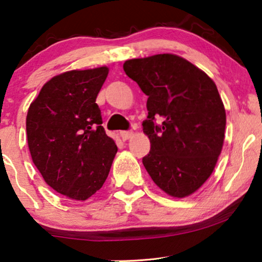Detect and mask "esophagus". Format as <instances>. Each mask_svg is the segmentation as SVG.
Masks as SVG:
<instances>
[{
    "label": "esophagus",
    "mask_w": 262,
    "mask_h": 262,
    "mask_svg": "<svg viewBox=\"0 0 262 262\" xmlns=\"http://www.w3.org/2000/svg\"><path fill=\"white\" fill-rule=\"evenodd\" d=\"M132 131H121L120 132V137L123 141H127V139H130L132 137Z\"/></svg>",
    "instance_id": "obj_1"
}]
</instances>
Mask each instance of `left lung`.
Here are the masks:
<instances>
[{
  "instance_id": "obj_1",
  "label": "left lung",
  "mask_w": 262,
  "mask_h": 262,
  "mask_svg": "<svg viewBox=\"0 0 262 262\" xmlns=\"http://www.w3.org/2000/svg\"><path fill=\"white\" fill-rule=\"evenodd\" d=\"M123 68L148 95L142 124L150 139L143 157L146 171L167 194H192L212 174L224 142L227 117L216 84L170 53L126 60Z\"/></svg>"
}]
</instances>
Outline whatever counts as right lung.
<instances>
[{
	"label": "right lung",
	"instance_id": "obj_1",
	"mask_svg": "<svg viewBox=\"0 0 262 262\" xmlns=\"http://www.w3.org/2000/svg\"><path fill=\"white\" fill-rule=\"evenodd\" d=\"M108 68L71 70L52 77L31 103L27 142L46 184L75 200L102 187L118 151L96 103Z\"/></svg>",
	"mask_w": 262,
	"mask_h": 262
}]
</instances>
